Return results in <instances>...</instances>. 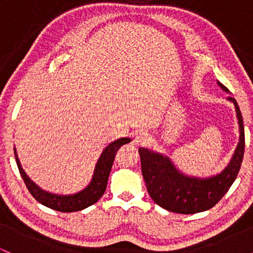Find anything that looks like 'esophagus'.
Masks as SVG:
<instances>
[{
    "instance_id": "34e87169",
    "label": "esophagus",
    "mask_w": 253,
    "mask_h": 253,
    "mask_svg": "<svg viewBox=\"0 0 253 253\" xmlns=\"http://www.w3.org/2000/svg\"><path fill=\"white\" fill-rule=\"evenodd\" d=\"M147 141H149V136H147L146 133H144V132L135 133V135H134V143L135 144L141 145V144L147 143Z\"/></svg>"
}]
</instances>
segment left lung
Listing matches in <instances>:
<instances>
[{"label": "left lung", "instance_id": "8db88e82", "mask_svg": "<svg viewBox=\"0 0 253 253\" xmlns=\"http://www.w3.org/2000/svg\"><path fill=\"white\" fill-rule=\"evenodd\" d=\"M223 90L225 85L219 83ZM240 128V141L228 167L220 175L208 179H197L179 173L168 157L139 149L141 172L151 199L164 210L178 214H194L211 210L227 193L236 181L245 151V132L239 106L233 97Z\"/></svg>", "mask_w": 253, "mask_h": 253}]
</instances>
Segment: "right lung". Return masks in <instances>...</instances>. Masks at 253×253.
Returning <instances> with one entry per match:
<instances>
[{
	"mask_svg": "<svg viewBox=\"0 0 253 253\" xmlns=\"http://www.w3.org/2000/svg\"><path fill=\"white\" fill-rule=\"evenodd\" d=\"M129 141V138H121L119 139V140H115L114 143L109 144L108 146L103 150L102 155H101L100 159H98L96 169H95L94 176H92L90 184L85 188V189L80 191V193L69 196L54 195V194L46 193V191L40 189L37 184H34V183L28 178V176L26 175V172L22 170L21 165H20L16 152L14 153H15L16 164L17 168H19L20 175H21L26 187L30 190L32 196H33L38 202L46 206V207L51 208V210L63 211V213H71V211H82L84 208L96 203L98 200L101 199V196H102L104 191H106L109 172L110 169H112L113 162H114L115 153H117V151L120 149L123 145L128 144Z\"/></svg>",
	"mask_w": 253,
	"mask_h": 253,
	"instance_id": "obj_1",
	"label": "right lung"
}]
</instances>
